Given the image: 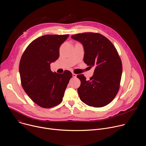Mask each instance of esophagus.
Segmentation results:
<instances>
[{
    "mask_svg": "<svg viewBox=\"0 0 146 146\" xmlns=\"http://www.w3.org/2000/svg\"><path fill=\"white\" fill-rule=\"evenodd\" d=\"M72 75H73V78H76V76H77V74H75V73H72Z\"/></svg>",
    "mask_w": 146,
    "mask_h": 146,
    "instance_id": "1",
    "label": "esophagus"
}]
</instances>
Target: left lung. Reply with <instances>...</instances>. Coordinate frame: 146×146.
Segmentation results:
<instances>
[{
  "label": "left lung",
  "instance_id": "obj_1",
  "mask_svg": "<svg viewBox=\"0 0 146 146\" xmlns=\"http://www.w3.org/2000/svg\"><path fill=\"white\" fill-rule=\"evenodd\" d=\"M84 46V61L95 66L94 75L89 80L83 74L77 77L81 81L77 91L81 100L94 108L109 104L117 95L122 72L121 59L111 41L98 33L86 32L72 36Z\"/></svg>",
  "mask_w": 146,
  "mask_h": 146
}]
</instances>
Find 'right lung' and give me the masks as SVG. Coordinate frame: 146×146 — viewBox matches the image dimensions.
Segmentation results:
<instances>
[{
  "label": "right lung",
  "mask_w": 146,
  "mask_h": 146,
  "mask_svg": "<svg viewBox=\"0 0 146 146\" xmlns=\"http://www.w3.org/2000/svg\"><path fill=\"white\" fill-rule=\"evenodd\" d=\"M69 35H46L29 44L21 58L19 71L25 92L36 104L43 108H51L60 104L72 73L52 72L50 64L59 56V47Z\"/></svg>",
  "instance_id": "obj_1"
}]
</instances>
